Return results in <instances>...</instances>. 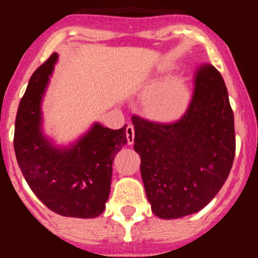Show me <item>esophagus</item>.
I'll return each instance as SVG.
<instances>
[{
    "label": "esophagus",
    "mask_w": 258,
    "mask_h": 258,
    "mask_svg": "<svg viewBox=\"0 0 258 258\" xmlns=\"http://www.w3.org/2000/svg\"><path fill=\"white\" fill-rule=\"evenodd\" d=\"M126 140L129 145L134 143V126L133 125H127L126 126Z\"/></svg>",
    "instance_id": "1"
}]
</instances>
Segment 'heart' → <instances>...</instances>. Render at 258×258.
I'll use <instances>...</instances> for the list:
<instances>
[{
	"label": "heart",
	"instance_id": "1",
	"mask_svg": "<svg viewBox=\"0 0 258 258\" xmlns=\"http://www.w3.org/2000/svg\"><path fill=\"white\" fill-rule=\"evenodd\" d=\"M188 102L187 88L174 79L155 85L146 97L147 112L159 120H172L184 111Z\"/></svg>",
	"mask_w": 258,
	"mask_h": 258
}]
</instances>
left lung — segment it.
<instances>
[{"label":"left lung","mask_w":258,"mask_h":258,"mask_svg":"<svg viewBox=\"0 0 258 258\" xmlns=\"http://www.w3.org/2000/svg\"><path fill=\"white\" fill-rule=\"evenodd\" d=\"M132 120L152 212L170 220L204 208L229 177L235 156L234 113L220 72L209 63L198 68L191 101L178 120Z\"/></svg>","instance_id":"8db88e82"}]
</instances>
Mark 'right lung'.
<instances>
[{"label": "right lung", "instance_id": "right-lung-1", "mask_svg": "<svg viewBox=\"0 0 258 258\" xmlns=\"http://www.w3.org/2000/svg\"><path fill=\"white\" fill-rule=\"evenodd\" d=\"M56 56L51 54L29 79L18 108L14 149L27 183L50 211L94 218L106 207L113 157L127 143L126 125L113 131L95 124L72 149H54L41 134L40 103Z\"/></svg>", "mask_w": 258, "mask_h": 258}]
</instances>
